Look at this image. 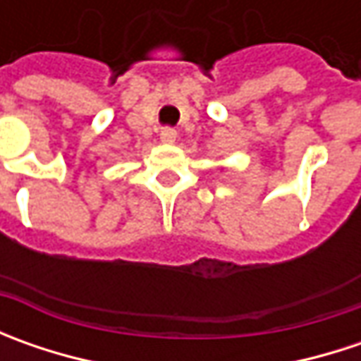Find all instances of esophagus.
<instances>
[{"label":"esophagus","instance_id":"34e87169","mask_svg":"<svg viewBox=\"0 0 361 361\" xmlns=\"http://www.w3.org/2000/svg\"><path fill=\"white\" fill-rule=\"evenodd\" d=\"M160 140L164 145H173L174 140H176V130H173V128H162L160 130Z\"/></svg>","mask_w":361,"mask_h":361}]
</instances>
